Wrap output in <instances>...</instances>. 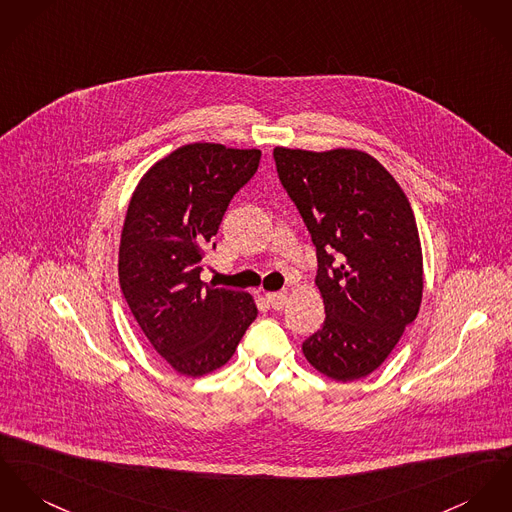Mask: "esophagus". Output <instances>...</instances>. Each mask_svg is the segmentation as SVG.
I'll list each match as a JSON object with an SVG mask.
<instances>
[{"mask_svg": "<svg viewBox=\"0 0 512 512\" xmlns=\"http://www.w3.org/2000/svg\"><path fill=\"white\" fill-rule=\"evenodd\" d=\"M286 298H288V294L282 290V292H269L267 294V302H269V306L273 308V310H282L284 308V304H286Z\"/></svg>", "mask_w": 512, "mask_h": 512, "instance_id": "1", "label": "esophagus"}]
</instances>
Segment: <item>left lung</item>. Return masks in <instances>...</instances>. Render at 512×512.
Here are the masks:
<instances>
[{
  "instance_id": "8db88e82",
  "label": "left lung",
  "mask_w": 512,
  "mask_h": 512,
  "mask_svg": "<svg viewBox=\"0 0 512 512\" xmlns=\"http://www.w3.org/2000/svg\"><path fill=\"white\" fill-rule=\"evenodd\" d=\"M273 158L314 241L325 304L323 327L302 351L337 382L364 378L419 314L423 255L411 204L364 152L275 148Z\"/></svg>"
}]
</instances>
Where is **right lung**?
Segmentation results:
<instances>
[{
  "instance_id": "add662e5",
  "label": "right lung",
  "mask_w": 512,
  "mask_h": 512,
  "mask_svg": "<svg viewBox=\"0 0 512 512\" xmlns=\"http://www.w3.org/2000/svg\"><path fill=\"white\" fill-rule=\"evenodd\" d=\"M259 150L189 144L158 161L130 198L118 249L124 300L146 339L179 374L224 366L257 317L247 292L200 280L237 191L259 167Z\"/></svg>"
}]
</instances>
